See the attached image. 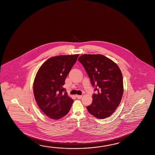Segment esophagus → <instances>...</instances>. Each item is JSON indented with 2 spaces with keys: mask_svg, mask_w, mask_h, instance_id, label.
Returning a JSON list of instances; mask_svg holds the SVG:
<instances>
[{
  "mask_svg": "<svg viewBox=\"0 0 155 155\" xmlns=\"http://www.w3.org/2000/svg\"><path fill=\"white\" fill-rule=\"evenodd\" d=\"M76 97L77 98H78V99H80V98H82V96H81V95H76Z\"/></svg>",
  "mask_w": 155,
  "mask_h": 155,
  "instance_id": "esophagus-1",
  "label": "esophagus"
}]
</instances>
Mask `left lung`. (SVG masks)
<instances>
[{"instance_id":"1","label":"left lung","mask_w":155,"mask_h":155,"mask_svg":"<svg viewBox=\"0 0 155 155\" xmlns=\"http://www.w3.org/2000/svg\"><path fill=\"white\" fill-rule=\"evenodd\" d=\"M78 61L90 77L97 93L87 107L90 114L99 119L110 117L120 105L124 93L123 77L118 66L102 54H83Z\"/></svg>"}]
</instances>
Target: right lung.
<instances>
[{
	"label": "right lung",
	"instance_id": "right-lung-1",
	"mask_svg": "<svg viewBox=\"0 0 155 155\" xmlns=\"http://www.w3.org/2000/svg\"><path fill=\"white\" fill-rule=\"evenodd\" d=\"M79 54L58 55L48 59L35 77L33 93L38 107L48 117L58 120L68 113L73 100L63 85Z\"/></svg>",
	"mask_w": 155,
	"mask_h": 155
}]
</instances>
